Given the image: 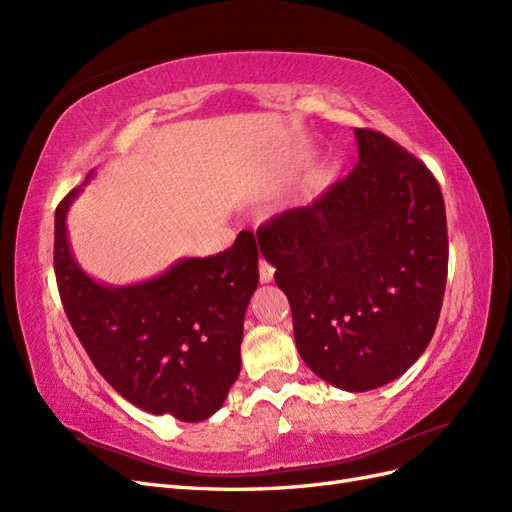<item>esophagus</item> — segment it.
<instances>
[{"label":"esophagus","mask_w":512,"mask_h":512,"mask_svg":"<svg viewBox=\"0 0 512 512\" xmlns=\"http://www.w3.org/2000/svg\"><path fill=\"white\" fill-rule=\"evenodd\" d=\"M273 273L275 269L269 265L267 260H260V282L262 284H269L273 280Z\"/></svg>","instance_id":"esophagus-1"}]
</instances>
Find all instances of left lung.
<instances>
[{
    "label": "left lung",
    "mask_w": 512,
    "mask_h": 512,
    "mask_svg": "<svg viewBox=\"0 0 512 512\" xmlns=\"http://www.w3.org/2000/svg\"><path fill=\"white\" fill-rule=\"evenodd\" d=\"M359 162L312 205L256 232L305 365L363 393L399 378L440 318L448 235L440 185L389 136L356 128Z\"/></svg>",
    "instance_id": "obj_1"
}]
</instances>
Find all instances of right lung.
<instances>
[{
    "label": "right lung",
    "instance_id": "obj_1",
    "mask_svg": "<svg viewBox=\"0 0 512 512\" xmlns=\"http://www.w3.org/2000/svg\"><path fill=\"white\" fill-rule=\"evenodd\" d=\"M89 177L83 185H87ZM74 188L55 211L59 297L91 363L130 404L198 423L218 412L241 371L243 318L258 286L250 230L228 250L181 258L153 280L108 286L76 262L68 241Z\"/></svg>",
    "mask_w": 512,
    "mask_h": 512
}]
</instances>
